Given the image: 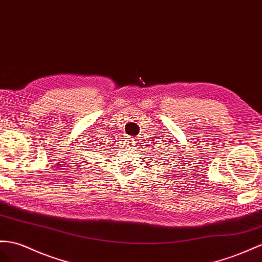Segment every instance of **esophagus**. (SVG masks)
Here are the masks:
<instances>
[{"label": "esophagus", "mask_w": 262, "mask_h": 262, "mask_svg": "<svg viewBox=\"0 0 262 262\" xmlns=\"http://www.w3.org/2000/svg\"><path fill=\"white\" fill-rule=\"evenodd\" d=\"M134 142H135V139H134V138H129V139H128V145H133Z\"/></svg>", "instance_id": "1"}]
</instances>
